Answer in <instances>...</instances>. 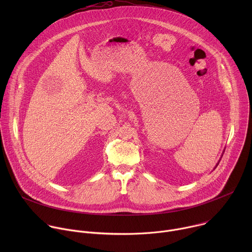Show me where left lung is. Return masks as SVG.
Returning <instances> with one entry per match:
<instances>
[{
	"label": "left lung",
	"instance_id": "1",
	"mask_svg": "<svg viewBox=\"0 0 252 252\" xmlns=\"http://www.w3.org/2000/svg\"><path fill=\"white\" fill-rule=\"evenodd\" d=\"M220 161H219V162H218V163H217V165H215V167H217V166H218V165H219V163H220ZM215 167H214V168H215Z\"/></svg>",
	"mask_w": 252,
	"mask_h": 252
}]
</instances>
